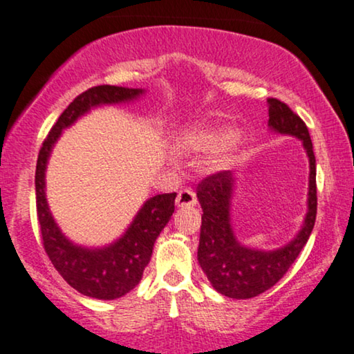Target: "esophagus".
Returning <instances> with one entry per match:
<instances>
[{
    "label": "esophagus",
    "mask_w": 354,
    "mask_h": 354,
    "mask_svg": "<svg viewBox=\"0 0 354 354\" xmlns=\"http://www.w3.org/2000/svg\"><path fill=\"white\" fill-rule=\"evenodd\" d=\"M176 203H177V206H180V208H188V206H195L196 205L195 192L192 190V188H182V190L178 192Z\"/></svg>",
    "instance_id": "esophagus-1"
}]
</instances>
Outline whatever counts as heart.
<instances>
[{
    "label": "heart",
    "instance_id": "b5f03b06",
    "mask_svg": "<svg viewBox=\"0 0 354 354\" xmlns=\"http://www.w3.org/2000/svg\"><path fill=\"white\" fill-rule=\"evenodd\" d=\"M237 133L231 127H195L185 133V143L196 151H218L229 143L236 146Z\"/></svg>",
    "mask_w": 354,
    "mask_h": 354
}]
</instances>
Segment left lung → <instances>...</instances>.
<instances>
[{
	"instance_id": "left-lung-1",
	"label": "left lung",
	"mask_w": 354,
	"mask_h": 354,
	"mask_svg": "<svg viewBox=\"0 0 354 354\" xmlns=\"http://www.w3.org/2000/svg\"><path fill=\"white\" fill-rule=\"evenodd\" d=\"M268 125L281 135L299 138L309 158V198L301 231L289 244L277 250H255L239 244L231 227V198L234 178L231 171L211 174L196 187L203 209L201 216L198 263L213 288L232 299H250L274 286L295 263L306 245L317 214L315 156L306 123L281 100L270 97Z\"/></svg>"
}]
</instances>
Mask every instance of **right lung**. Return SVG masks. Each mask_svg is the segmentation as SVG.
<instances>
[{"label":"right lung","mask_w":354,"mask_h":354,"mask_svg":"<svg viewBox=\"0 0 354 354\" xmlns=\"http://www.w3.org/2000/svg\"><path fill=\"white\" fill-rule=\"evenodd\" d=\"M140 94H143V89L109 84L84 91L58 117L37 159L35 201L44 249L53 267L71 288L95 299H117L140 283L151 260L156 239L172 216L177 194L156 195L146 201L117 242L102 249H86L68 241L55 223L45 198V169L53 145L65 128L97 105L128 102Z\"/></svg>","instance_id":"obj_1"}]
</instances>
